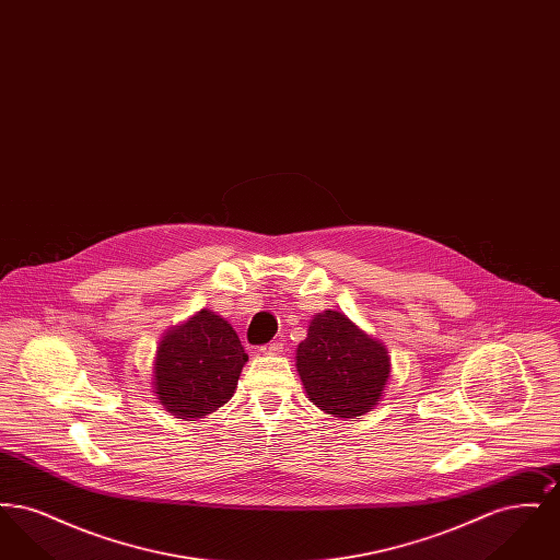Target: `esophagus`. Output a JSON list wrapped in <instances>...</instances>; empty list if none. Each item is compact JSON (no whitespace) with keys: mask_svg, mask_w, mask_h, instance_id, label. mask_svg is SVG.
I'll list each match as a JSON object with an SVG mask.
<instances>
[{"mask_svg":"<svg viewBox=\"0 0 560 560\" xmlns=\"http://www.w3.org/2000/svg\"><path fill=\"white\" fill-rule=\"evenodd\" d=\"M281 350H283V340H272V342H268L265 347H260V352H265V354H277Z\"/></svg>","mask_w":560,"mask_h":560,"instance_id":"obj_1","label":"esophagus"}]
</instances>
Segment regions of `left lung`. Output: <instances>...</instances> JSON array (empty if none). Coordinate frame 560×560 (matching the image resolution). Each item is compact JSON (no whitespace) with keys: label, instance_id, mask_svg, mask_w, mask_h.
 <instances>
[{"label":"left lung","instance_id":"obj_1","mask_svg":"<svg viewBox=\"0 0 560 560\" xmlns=\"http://www.w3.org/2000/svg\"><path fill=\"white\" fill-rule=\"evenodd\" d=\"M308 399L336 418H359L375 407L390 375L386 348L361 331L347 315H315L295 352Z\"/></svg>","mask_w":560,"mask_h":560}]
</instances>
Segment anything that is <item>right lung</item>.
Here are the masks:
<instances>
[{"label":"right lung","instance_id":"right-lung-1","mask_svg":"<svg viewBox=\"0 0 560 560\" xmlns=\"http://www.w3.org/2000/svg\"><path fill=\"white\" fill-rule=\"evenodd\" d=\"M245 361L235 329L212 311H201L163 336L155 393L180 420L208 416L233 397Z\"/></svg>","mask_w":560,"mask_h":560}]
</instances>
